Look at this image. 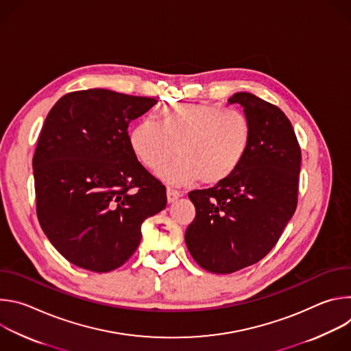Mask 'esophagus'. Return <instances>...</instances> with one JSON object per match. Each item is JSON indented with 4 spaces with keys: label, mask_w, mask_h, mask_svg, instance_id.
I'll use <instances>...</instances> for the list:
<instances>
[{
    "label": "esophagus",
    "mask_w": 351,
    "mask_h": 351,
    "mask_svg": "<svg viewBox=\"0 0 351 351\" xmlns=\"http://www.w3.org/2000/svg\"><path fill=\"white\" fill-rule=\"evenodd\" d=\"M179 197H182V193H180V191H178V190H175V189H171V187H168V189H167V198H168V203H173V202H176V199H178Z\"/></svg>",
    "instance_id": "obj_1"
}]
</instances>
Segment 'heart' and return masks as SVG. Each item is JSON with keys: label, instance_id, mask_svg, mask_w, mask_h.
Returning <instances> with one entry per match:
<instances>
[{"label": "heart", "instance_id": "b5f03b06", "mask_svg": "<svg viewBox=\"0 0 351 351\" xmlns=\"http://www.w3.org/2000/svg\"><path fill=\"white\" fill-rule=\"evenodd\" d=\"M158 123L138 121L129 133L134 157L149 171H160L175 156L161 178L176 186L197 180L214 186L230 178L252 144L247 117L221 104L173 103L160 108Z\"/></svg>", "mask_w": 351, "mask_h": 351}]
</instances>
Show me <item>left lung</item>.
<instances>
[{"mask_svg": "<svg viewBox=\"0 0 351 351\" xmlns=\"http://www.w3.org/2000/svg\"><path fill=\"white\" fill-rule=\"evenodd\" d=\"M228 101L243 107L252 144L230 178L189 193L195 218L184 234L194 261L214 274L236 272L271 252L295 211L302 164L293 126L276 106L245 91Z\"/></svg>", "mask_w": 351, "mask_h": 351, "instance_id": "obj_1", "label": "left lung"}]
</instances>
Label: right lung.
Instances as JSON below:
<instances>
[{
    "label": "right lung",
    "instance_id": "1",
    "mask_svg": "<svg viewBox=\"0 0 351 351\" xmlns=\"http://www.w3.org/2000/svg\"><path fill=\"white\" fill-rule=\"evenodd\" d=\"M156 98L72 91L48 112L33 157L36 211L48 240L93 272L123 265L141 223L167 206L165 186L134 157L128 128Z\"/></svg>",
    "mask_w": 351,
    "mask_h": 351
}]
</instances>
